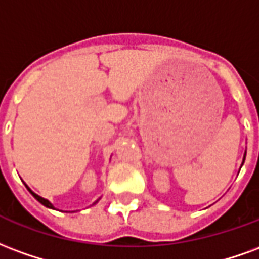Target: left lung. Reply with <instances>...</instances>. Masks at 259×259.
<instances>
[{
    "instance_id": "left-lung-1",
    "label": "left lung",
    "mask_w": 259,
    "mask_h": 259,
    "mask_svg": "<svg viewBox=\"0 0 259 259\" xmlns=\"http://www.w3.org/2000/svg\"><path fill=\"white\" fill-rule=\"evenodd\" d=\"M244 158H246V153H244V157H243V163H244Z\"/></svg>"
}]
</instances>
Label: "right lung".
<instances>
[{"instance_id":"obj_1","label":"right lung","mask_w":259,"mask_h":259,"mask_svg":"<svg viewBox=\"0 0 259 259\" xmlns=\"http://www.w3.org/2000/svg\"><path fill=\"white\" fill-rule=\"evenodd\" d=\"M27 189H29L30 193L33 194V196H34V199H35V200H38V201H39V203H41V204L45 205V207H48V208H54V205H52V203H51L50 200L44 199V197H41V196H38V194H37V193H34L33 190L30 189L29 186H27ZM98 201H99V199L96 200V201H95V203H94V204H96V203H98ZM94 204H92V205H94Z\"/></svg>"}]
</instances>
